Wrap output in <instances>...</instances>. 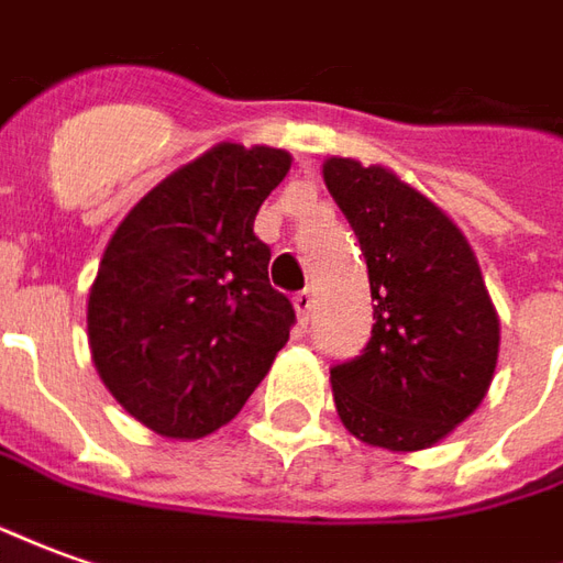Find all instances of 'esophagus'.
I'll list each match as a JSON object with an SVG mask.
<instances>
[{
	"mask_svg": "<svg viewBox=\"0 0 563 563\" xmlns=\"http://www.w3.org/2000/svg\"><path fill=\"white\" fill-rule=\"evenodd\" d=\"M292 305H295V310H298V320H301V325H308L310 310H313V292H310V289H301V292H295Z\"/></svg>",
	"mask_w": 563,
	"mask_h": 563,
	"instance_id": "esophagus-1",
	"label": "esophagus"
}]
</instances>
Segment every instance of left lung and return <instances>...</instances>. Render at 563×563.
I'll return each mask as SVG.
<instances>
[{
	"label": "left lung",
	"instance_id": "1",
	"mask_svg": "<svg viewBox=\"0 0 563 563\" xmlns=\"http://www.w3.org/2000/svg\"><path fill=\"white\" fill-rule=\"evenodd\" d=\"M322 179L360 238L375 301L363 353L332 365L338 415L365 445H435L485 399L500 353V320L473 246L380 164L329 158Z\"/></svg>",
	"mask_w": 563,
	"mask_h": 563
}]
</instances>
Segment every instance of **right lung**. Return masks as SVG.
<instances>
[{
	"label": "right lung",
	"mask_w": 563,
	"mask_h": 563,
	"mask_svg": "<svg viewBox=\"0 0 563 563\" xmlns=\"http://www.w3.org/2000/svg\"><path fill=\"white\" fill-rule=\"evenodd\" d=\"M289 152L219 143L152 188L106 246L88 341L109 393L148 430L200 439L241 411L289 341L253 222Z\"/></svg>",
	"instance_id": "obj_1"
}]
</instances>
